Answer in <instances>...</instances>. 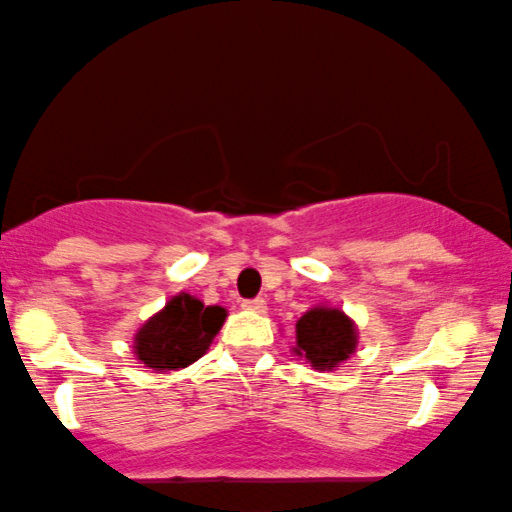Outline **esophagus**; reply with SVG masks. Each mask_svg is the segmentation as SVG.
<instances>
[{
  "label": "esophagus",
  "mask_w": 512,
  "mask_h": 512,
  "mask_svg": "<svg viewBox=\"0 0 512 512\" xmlns=\"http://www.w3.org/2000/svg\"><path fill=\"white\" fill-rule=\"evenodd\" d=\"M245 311L252 313H267V301L265 299H252V301H243Z\"/></svg>",
  "instance_id": "1"
}]
</instances>
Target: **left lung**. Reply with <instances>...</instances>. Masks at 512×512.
Instances as JSON below:
<instances>
[{"label": "left lung", "mask_w": 512, "mask_h": 512, "mask_svg": "<svg viewBox=\"0 0 512 512\" xmlns=\"http://www.w3.org/2000/svg\"><path fill=\"white\" fill-rule=\"evenodd\" d=\"M357 323L333 303H316L296 320V357L318 372H333L357 352Z\"/></svg>", "instance_id": "left-lung-1"}]
</instances>
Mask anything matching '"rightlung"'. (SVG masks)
<instances>
[{
  "label": "right lung",
  "mask_w": 512,
  "mask_h": 512,
  "mask_svg": "<svg viewBox=\"0 0 512 512\" xmlns=\"http://www.w3.org/2000/svg\"><path fill=\"white\" fill-rule=\"evenodd\" d=\"M223 306H204L196 296L179 291L136 330L133 352L138 364L153 372H177L206 355L226 323Z\"/></svg>",
  "instance_id": "add662e5"
}]
</instances>
